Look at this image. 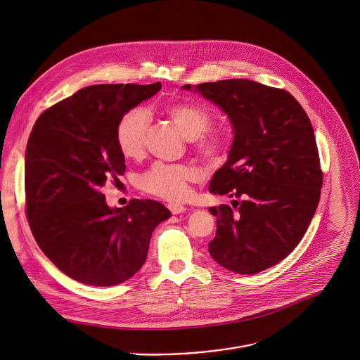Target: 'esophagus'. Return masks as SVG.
<instances>
[{
    "label": "esophagus",
    "mask_w": 360,
    "mask_h": 360,
    "mask_svg": "<svg viewBox=\"0 0 360 360\" xmlns=\"http://www.w3.org/2000/svg\"><path fill=\"white\" fill-rule=\"evenodd\" d=\"M168 208L172 214H181V212H185L186 211V207L181 205V204H176V202H171L168 204Z\"/></svg>",
    "instance_id": "obj_1"
}]
</instances>
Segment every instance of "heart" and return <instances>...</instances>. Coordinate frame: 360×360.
<instances>
[{"label":"heart","instance_id":"1","mask_svg":"<svg viewBox=\"0 0 360 360\" xmlns=\"http://www.w3.org/2000/svg\"><path fill=\"white\" fill-rule=\"evenodd\" d=\"M186 139H192V149L201 160L217 163L222 159L230 136L221 129L210 127L212 116L204 109L189 103H174L163 109ZM149 116L142 109L124 113L116 127V141L122 155L139 159L146 149ZM197 178V172L181 163L155 162L138 179V186L153 197L181 201L188 195V185Z\"/></svg>","mask_w":360,"mask_h":360}]
</instances>
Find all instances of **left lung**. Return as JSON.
<instances>
[{"label": "left lung", "mask_w": 360, "mask_h": 360, "mask_svg": "<svg viewBox=\"0 0 360 360\" xmlns=\"http://www.w3.org/2000/svg\"><path fill=\"white\" fill-rule=\"evenodd\" d=\"M197 90L228 115L236 134L210 192L240 201L210 210L217 234L208 251L226 270L255 274L297 247L316 212L323 172L313 126L284 89L230 79Z\"/></svg>", "instance_id": "left-lung-1"}]
</instances>
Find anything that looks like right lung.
I'll use <instances>...</instances> for the list:
<instances>
[{
    "mask_svg": "<svg viewBox=\"0 0 360 360\" xmlns=\"http://www.w3.org/2000/svg\"><path fill=\"white\" fill-rule=\"evenodd\" d=\"M160 90L153 84H94L44 110L25 149V215L39 247L70 278L116 285L143 266L156 225L171 211L153 200L110 210L102 188L126 165L120 117Z\"/></svg>",
    "mask_w": 360,
    "mask_h": 360,
    "instance_id": "1",
    "label": "right lung"
}]
</instances>
